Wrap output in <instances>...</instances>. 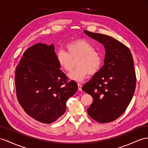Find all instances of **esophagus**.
<instances>
[{"label": "esophagus", "mask_w": 148, "mask_h": 148, "mask_svg": "<svg viewBox=\"0 0 148 148\" xmlns=\"http://www.w3.org/2000/svg\"><path fill=\"white\" fill-rule=\"evenodd\" d=\"M77 86H78V89H79V90H82V85H81V84H80V83H78L77 84Z\"/></svg>", "instance_id": "1"}]
</instances>
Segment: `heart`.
<instances>
[{
	"instance_id": "b5f03b06",
	"label": "heart",
	"mask_w": 148,
	"mask_h": 148,
	"mask_svg": "<svg viewBox=\"0 0 148 148\" xmlns=\"http://www.w3.org/2000/svg\"><path fill=\"white\" fill-rule=\"evenodd\" d=\"M66 51L59 49L56 52V60L62 69L69 72L73 69L74 60H76L75 69L69 74L70 79L80 82L88 74L94 75L101 69L103 56L94 49L93 45L84 39H77L66 45Z\"/></svg>"
}]
</instances>
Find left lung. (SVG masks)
<instances>
[{"label": "left lung", "instance_id": "left-lung-1", "mask_svg": "<svg viewBox=\"0 0 148 148\" xmlns=\"http://www.w3.org/2000/svg\"><path fill=\"white\" fill-rule=\"evenodd\" d=\"M86 35L104 45V65L82 87L93 102L89 116L100 123L118 118L130 104L136 89L134 60L129 48L111 36L84 31Z\"/></svg>", "mask_w": 148, "mask_h": 148}]
</instances>
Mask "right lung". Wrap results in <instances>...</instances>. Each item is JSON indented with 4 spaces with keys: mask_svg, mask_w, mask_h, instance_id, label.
<instances>
[{
    "mask_svg": "<svg viewBox=\"0 0 148 148\" xmlns=\"http://www.w3.org/2000/svg\"><path fill=\"white\" fill-rule=\"evenodd\" d=\"M57 62L53 44L38 43L26 50L15 73L17 100L32 118L51 124L66 110V102L77 90L74 81L67 82Z\"/></svg>",
    "mask_w": 148,
    "mask_h": 148,
    "instance_id": "1",
    "label": "right lung"
}]
</instances>
